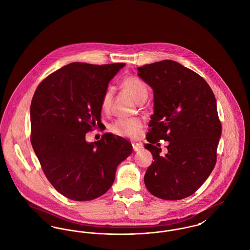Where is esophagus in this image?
<instances>
[{
	"label": "esophagus",
	"instance_id": "1",
	"mask_svg": "<svg viewBox=\"0 0 250 250\" xmlns=\"http://www.w3.org/2000/svg\"><path fill=\"white\" fill-rule=\"evenodd\" d=\"M132 147H133V150L135 152H139L143 149V145L139 144V143H132Z\"/></svg>",
	"mask_w": 250,
	"mask_h": 250
}]
</instances>
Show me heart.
<instances>
[{
	"label": "heart",
	"mask_w": 250,
	"mask_h": 250,
	"mask_svg": "<svg viewBox=\"0 0 250 250\" xmlns=\"http://www.w3.org/2000/svg\"><path fill=\"white\" fill-rule=\"evenodd\" d=\"M122 85L123 88L127 93H129L137 102H142L143 100H146L148 96V90L145 83L140 78L135 76L127 77L123 81ZM112 95L113 91L111 88H108L105 91L101 100V107L103 110H107L109 108ZM142 128L143 122L140 119H119L111 126V129L115 134L128 138L138 137Z\"/></svg>",
	"instance_id": "1"
}]
</instances>
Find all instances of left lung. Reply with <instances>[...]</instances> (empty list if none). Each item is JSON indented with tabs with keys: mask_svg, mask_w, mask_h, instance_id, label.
I'll return each mask as SVG.
<instances>
[{
	"mask_svg": "<svg viewBox=\"0 0 250 250\" xmlns=\"http://www.w3.org/2000/svg\"><path fill=\"white\" fill-rule=\"evenodd\" d=\"M138 70L154 90L149 143L144 147L155 161L146 170L145 186L159 199H185L202 187L216 163L222 127L214 93L199 74L171 60ZM161 139L169 142L165 156L158 147Z\"/></svg>",
	"mask_w": 250,
	"mask_h": 250,
	"instance_id": "left-lung-1",
	"label": "left lung"
}]
</instances>
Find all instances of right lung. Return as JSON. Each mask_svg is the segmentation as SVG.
Returning a JSON list of instances; mask_svg holds the SVG:
<instances>
[{
  "mask_svg": "<svg viewBox=\"0 0 250 250\" xmlns=\"http://www.w3.org/2000/svg\"><path fill=\"white\" fill-rule=\"evenodd\" d=\"M125 63L72 62L37 86L31 103V143L46 177L64 197L92 201L112 186L117 166L132 153L125 139L106 133L88 143L101 122V100Z\"/></svg>",
  "mask_w": 250,
  "mask_h": 250,
  "instance_id": "add662e5",
  "label": "right lung"
}]
</instances>
